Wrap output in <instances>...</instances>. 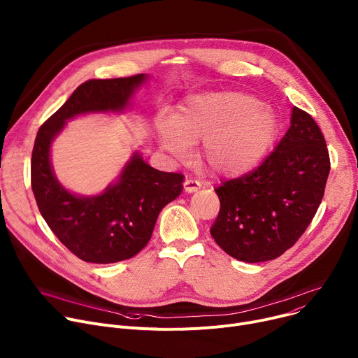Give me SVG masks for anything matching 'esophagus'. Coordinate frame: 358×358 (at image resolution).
<instances>
[{"label": "esophagus", "mask_w": 358, "mask_h": 358, "mask_svg": "<svg viewBox=\"0 0 358 358\" xmlns=\"http://www.w3.org/2000/svg\"><path fill=\"white\" fill-rule=\"evenodd\" d=\"M183 187L187 192V194H192V192H196L201 187V183L195 179H186L183 182Z\"/></svg>", "instance_id": "esophagus-1"}]
</instances>
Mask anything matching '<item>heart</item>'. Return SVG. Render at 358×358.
Returning a JSON list of instances; mask_svg holds the SVG:
<instances>
[{"instance_id":"1","label":"heart","mask_w":358,"mask_h":358,"mask_svg":"<svg viewBox=\"0 0 358 358\" xmlns=\"http://www.w3.org/2000/svg\"><path fill=\"white\" fill-rule=\"evenodd\" d=\"M280 122L273 110L242 93H208L190 97L173 117L160 115V146L178 159L187 145L202 141L201 160L213 173L239 176L252 171L271 150Z\"/></svg>"}]
</instances>
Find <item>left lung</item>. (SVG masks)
I'll return each mask as SVG.
<instances>
[{
  "label": "left lung",
  "instance_id": "1",
  "mask_svg": "<svg viewBox=\"0 0 358 358\" xmlns=\"http://www.w3.org/2000/svg\"><path fill=\"white\" fill-rule=\"evenodd\" d=\"M329 155L321 129L294 106L291 127L254 171L215 189L221 202L210 235L243 262L281 257L311 224L322 201Z\"/></svg>",
  "mask_w": 358,
  "mask_h": 358
}]
</instances>
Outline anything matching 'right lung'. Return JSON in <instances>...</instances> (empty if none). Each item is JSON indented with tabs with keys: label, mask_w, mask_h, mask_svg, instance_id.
<instances>
[{
	"label": "right lung",
	"mask_w": 358,
	"mask_h": 358,
	"mask_svg": "<svg viewBox=\"0 0 358 358\" xmlns=\"http://www.w3.org/2000/svg\"><path fill=\"white\" fill-rule=\"evenodd\" d=\"M145 74L123 78H92L38 129L31 155V187L40 213L52 234L77 258L113 264L139 254L152 238L160 210L183 189L182 173L160 172L134 155L120 180L93 198L71 195L52 175L50 145L64 122L89 112L126 107Z\"/></svg>",
	"instance_id": "add662e5"
}]
</instances>
